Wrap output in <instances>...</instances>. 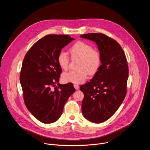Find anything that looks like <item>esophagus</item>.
Masks as SVG:
<instances>
[{
  "mask_svg": "<svg viewBox=\"0 0 150 150\" xmlns=\"http://www.w3.org/2000/svg\"><path fill=\"white\" fill-rule=\"evenodd\" d=\"M74 88H75L76 90H78L79 88V86L78 85H77V84H74Z\"/></svg>",
  "mask_w": 150,
  "mask_h": 150,
  "instance_id": "34e87169",
  "label": "esophagus"
}]
</instances>
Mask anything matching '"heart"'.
<instances>
[{"mask_svg": "<svg viewBox=\"0 0 150 150\" xmlns=\"http://www.w3.org/2000/svg\"><path fill=\"white\" fill-rule=\"evenodd\" d=\"M72 59H79L77 70L70 71L62 75V79L65 82L81 83L88 77V74L97 72L101 65V55L100 53L94 50L90 45L83 41H78L69 49ZM57 63L63 70L68 69L69 57L68 54L61 51L57 55Z\"/></svg>", "mask_w": 150, "mask_h": 150, "instance_id": "b5f03b06", "label": "heart"}]
</instances>
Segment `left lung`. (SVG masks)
<instances>
[{
    "label": "left lung",
    "mask_w": 150,
    "mask_h": 150,
    "mask_svg": "<svg viewBox=\"0 0 150 150\" xmlns=\"http://www.w3.org/2000/svg\"><path fill=\"white\" fill-rule=\"evenodd\" d=\"M96 42L101 55V65L94 77L80 90L84 97L82 103L83 116L99 123L110 117L119 109L127 92L128 65L125 54L118 42L101 33L80 36Z\"/></svg>",
    "instance_id": "8db88e82"
}]
</instances>
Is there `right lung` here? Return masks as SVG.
Instances as JSON below:
<instances>
[{"instance_id": "add662e5", "label": "right lung", "mask_w": 150, "mask_h": 150, "mask_svg": "<svg viewBox=\"0 0 150 150\" xmlns=\"http://www.w3.org/2000/svg\"><path fill=\"white\" fill-rule=\"evenodd\" d=\"M74 40L68 35H46L35 42L24 59L19 79L24 103L31 113L42 123L56 122L75 91L72 83L55 86L62 72L57 55Z\"/></svg>"}]
</instances>
